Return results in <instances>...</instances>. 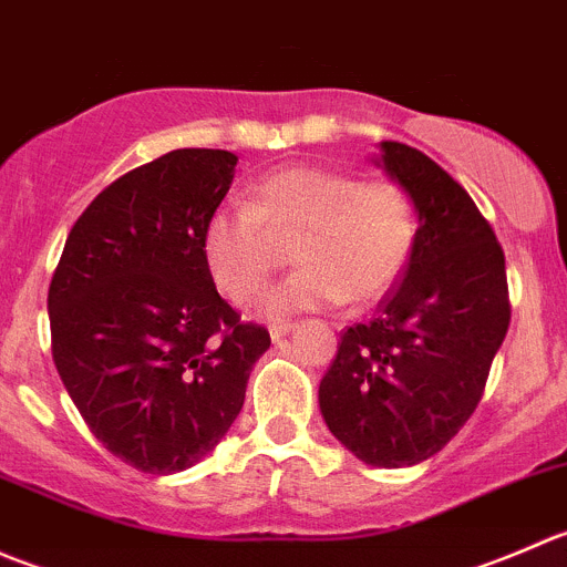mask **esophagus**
I'll use <instances>...</instances> for the list:
<instances>
[{
  "instance_id": "esophagus-1",
  "label": "esophagus",
  "mask_w": 567,
  "mask_h": 567,
  "mask_svg": "<svg viewBox=\"0 0 567 567\" xmlns=\"http://www.w3.org/2000/svg\"><path fill=\"white\" fill-rule=\"evenodd\" d=\"M293 320H277V323H271V337L274 340H279V337H285L288 334L290 329H293Z\"/></svg>"
}]
</instances>
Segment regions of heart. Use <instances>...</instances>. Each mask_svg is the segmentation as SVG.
Wrapping results in <instances>:
<instances>
[{"label": "heart", "instance_id": "b5f03b06", "mask_svg": "<svg viewBox=\"0 0 567 567\" xmlns=\"http://www.w3.org/2000/svg\"><path fill=\"white\" fill-rule=\"evenodd\" d=\"M416 241L409 192L390 177L293 164L249 188V205L219 208L203 227V260L238 307L260 299L293 244V274L268 299L271 312L373 305L394 288Z\"/></svg>", "mask_w": 567, "mask_h": 567}]
</instances>
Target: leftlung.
Wrapping results in <instances>:
<instances>
[{"mask_svg": "<svg viewBox=\"0 0 567 567\" xmlns=\"http://www.w3.org/2000/svg\"><path fill=\"white\" fill-rule=\"evenodd\" d=\"M381 167L409 192L420 227L375 318L348 326L318 400L329 431L373 466L436 455L483 398L511 326L505 251L466 188L403 142Z\"/></svg>", "mask_w": 567, "mask_h": 567, "instance_id": "left-lung-1", "label": "left lung"}]
</instances>
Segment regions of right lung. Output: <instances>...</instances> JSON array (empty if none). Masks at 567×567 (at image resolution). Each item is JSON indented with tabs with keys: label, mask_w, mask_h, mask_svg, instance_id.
<instances>
[{
	"label": "right lung",
	"mask_w": 567,
	"mask_h": 567,
	"mask_svg": "<svg viewBox=\"0 0 567 567\" xmlns=\"http://www.w3.org/2000/svg\"><path fill=\"white\" fill-rule=\"evenodd\" d=\"M236 164L230 151L181 147L117 177L79 216L51 277L56 373L95 439L140 472L203 461L271 346L203 260V227Z\"/></svg>",
	"instance_id": "add662e5"
}]
</instances>
